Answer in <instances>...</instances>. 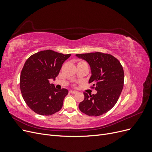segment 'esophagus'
Returning <instances> with one entry per match:
<instances>
[{
  "label": "esophagus",
  "mask_w": 152,
  "mask_h": 152,
  "mask_svg": "<svg viewBox=\"0 0 152 152\" xmlns=\"http://www.w3.org/2000/svg\"><path fill=\"white\" fill-rule=\"evenodd\" d=\"M69 92H70V93L72 94H76L77 93V92L75 91H70Z\"/></svg>",
  "instance_id": "1"
}]
</instances>
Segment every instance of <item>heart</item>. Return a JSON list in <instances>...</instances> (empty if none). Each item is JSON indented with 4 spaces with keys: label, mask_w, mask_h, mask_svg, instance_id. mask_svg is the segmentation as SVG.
Masks as SVG:
<instances>
[{
    "label": "heart",
    "mask_w": 152,
    "mask_h": 152,
    "mask_svg": "<svg viewBox=\"0 0 152 152\" xmlns=\"http://www.w3.org/2000/svg\"><path fill=\"white\" fill-rule=\"evenodd\" d=\"M78 64H87V63L86 62H84V61H80Z\"/></svg>",
    "instance_id": "1"
}]
</instances>
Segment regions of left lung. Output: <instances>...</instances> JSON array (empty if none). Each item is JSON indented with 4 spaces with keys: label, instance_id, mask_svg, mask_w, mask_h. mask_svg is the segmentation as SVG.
Listing matches in <instances>:
<instances>
[{
    "label": "left lung",
    "instance_id": "8db88e82",
    "mask_svg": "<svg viewBox=\"0 0 152 152\" xmlns=\"http://www.w3.org/2000/svg\"><path fill=\"white\" fill-rule=\"evenodd\" d=\"M75 56L86 61L90 66L89 83L93 84L97 93L88 95L79 103L82 112L89 116H99L111 110L120 96L124 86L123 68L117 59L102 53L78 54Z\"/></svg>",
    "mask_w": 152,
    "mask_h": 152
}]
</instances>
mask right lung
I'll return each instance as SVG.
<instances>
[{
	"label": "right lung",
	"instance_id": "obj_1",
	"mask_svg": "<svg viewBox=\"0 0 152 152\" xmlns=\"http://www.w3.org/2000/svg\"><path fill=\"white\" fill-rule=\"evenodd\" d=\"M70 56L46 50L26 61L20 75V89L25 103L35 113L50 115L61 109L68 91L56 89L49 80H55L63 63Z\"/></svg>",
	"mask_w": 152,
	"mask_h": 152
}]
</instances>
